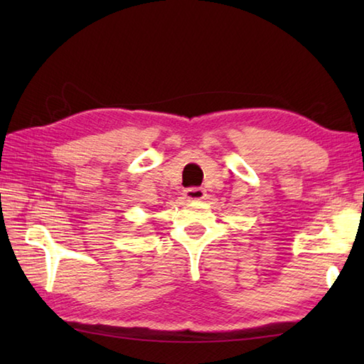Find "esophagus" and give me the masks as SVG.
<instances>
[{
	"instance_id": "1",
	"label": "esophagus",
	"mask_w": 364,
	"mask_h": 364,
	"mask_svg": "<svg viewBox=\"0 0 364 364\" xmlns=\"http://www.w3.org/2000/svg\"><path fill=\"white\" fill-rule=\"evenodd\" d=\"M205 189L203 188H189L184 191V198L186 200H202L205 198Z\"/></svg>"
}]
</instances>
